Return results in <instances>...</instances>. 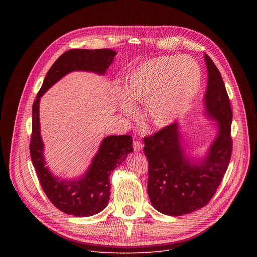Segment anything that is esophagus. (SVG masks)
I'll list each match as a JSON object with an SVG mask.
<instances>
[{
	"label": "esophagus",
	"mask_w": 257,
	"mask_h": 257,
	"mask_svg": "<svg viewBox=\"0 0 257 257\" xmlns=\"http://www.w3.org/2000/svg\"><path fill=\"white\" fill-rule=\"evenodd\" d=\"M142 149H143L142 143H140L139 141H134L133 142V150L137 152H140V151H142Z\"/></svg>",
	"instance_id": "34e87169"
}]
</instances>
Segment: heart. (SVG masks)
<instances>
[{"mask_svg": "<svg viewBox=\"0 0 257 257\" xmlns=\"http://www.w3.org/2000/svg\"><path fill=\"white\" fill-rule=\"evenodd\" d=\"M202 72L196 60L186 56H160L142 63L116 91L120 112L131 114L132 103H144V117L154 128L171 125L196 98Z\"/></svg>", "mask_w": 257, "mask_h": 257, "instance_id": "heart-1", "label": "heart"}]
</instances>
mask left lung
I'll list each match as a JSON object with an SVG mask.
<instances>
[{
	"label": "left lung",
	"instance_id": "obj_1",
	"mask_svg": "<svg viewBox=\"0 0 257 257\" xmlns=\"http://www.w3.org/2000/svg\"><path fill=\"white\" fill-rule=\"evenodd\" d=\"M207 86L203 115L215 121L217 134L203 155H194L185 145L178 123L144 139L149 165L148 196L159 212L178 217L204 207L227 171L232 151V110L222 76L206 54Z\"/></svg>",
	"mask_w": 257,
	"mask_h": 257
}]
</instances>
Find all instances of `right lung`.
<instances>
[{"mask_svg":"<svg viewBox=\"0 0 257 257\" xmlns=\"http://www.w3.org/2000/svg\"><path fill=\"white\" fill-rule=\"evenodd\" d=\"M116 54L111 49H73L63 53L47 73L32 106L30 155L38 180L54 206L74 217H90L105 209L110 198L109 176L127 155L133 152L132 137L104 138L98 152L91 159V164L81 176L70 179L57 177L46 166L45 145L40 136V98L54 84L72 72H89L104 76Z\"/></svg>","mask_w":257,"mask_h":257,"instance_id":"1","label":"right lung"}]
</instances>
